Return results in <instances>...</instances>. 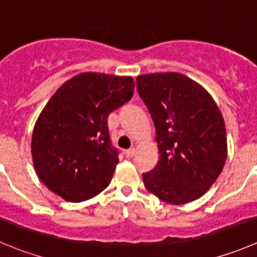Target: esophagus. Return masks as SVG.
I'll use <instances>...</instances> for the list:
<instances>
[{
    "instance_id": "obj_1",
    "label": "esophagus",
    "mask_w": 257,
    "mask_h": 257,
    "mask_svg": "<svg viewBox=\"0 0 257 257\" xmlns=\"http://www.w3.org/2000/svg\"><path fill=\"white\" fill-rule=\"evenodd\" d=\"M124 153H125L126 158H132V157H134V154H136V149H134V148L126 149V151L124 152Z\"/></svg>"
}]
</instances>
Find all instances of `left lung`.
<instances>
[{
    "instance_id": "left-lung-1",
    "label": "left lung",
    "mask_w": 257,
    "mask_h": 257,
    "mask_svg": "<svg viewBox=\"0 0 257 257\" xmlns=\"http://www.w3.org/2000/svg\"><path fill=\"white\" fill-rule=\"evenodd\" d=\"M137 90L156 128L159 161L146 188L171 205L203 196L227 158L223 116L203 86L179 73L137 76Z\"/></svg>"
}]
</instances>
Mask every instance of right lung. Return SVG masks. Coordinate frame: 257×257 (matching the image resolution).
Returning a JSON list of instances; mask_svg holds the SVG:
<instances>
[{
	"mask_svg": "<svg viewBox=\"0 0 257 257\" xmlns=\"http://www.w3.org/2000/svg\"><path fill=\"white\" fill-rule=\"evenodd\" d=\"M131 76L83 73L62 84L40 113L31 141L36 174L69 202L106 188L118 164L108 115L133 96Z\"/></svg>",
	"mask_w": 257,
	"mask_h": 257,
	"instance_id": "right-lung-1",
	"label": "right lung"
}]
</instances>
